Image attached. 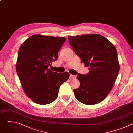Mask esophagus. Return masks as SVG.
I'll return each mask as SVG.
<instances>
[{
  "label": "esophagus",
  "instance_id": "1",
  "mask_svg": "<svg viewBox=\"0 0 133 133\" xmlns=\"http://www.w3.org/2000/svg\"><path fill=\"white\" fill-rule=\"evenodd\" d=\"M69 77H70V78H72V79H75V78H76V76L73 75L72 74H70Z\"/></svg>",
  "mask_w": 133,
  "mask_h": 133
}]
</instances>
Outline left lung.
<instances>
[{
  "label": "left lung",
  "instance_id": "left-lung-1",
  "mask_svg": "<svg viewBox=\"0 0 133 133\" xmlns=\"http://www.w3.org/2000/svg\"><path fill=\"white\" fill-rule=\"evenodd\" d=\"M69 44L89 67L86 75L78 74L80 86L74 90L75 96L81 103L92 105L100 103L108 95L119 71L115 47L99 34L68 36Z\"/></svg>",
  "mask_w": 133,
  "mask_h": 133
}]
</instances>
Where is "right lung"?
I'll list each match as a JSON object with an SVG mask.
<instances>
[{
    "instance_id": "obj_1",
    "label": "right lung",
    "mask_w": 133,
    "mask_h": 133,
    "mask_svg": "<svg viewBox=\"0 0 133 133\" xmlns=\"http://www.w3.org/2000/svg\"><path fill=\"white\" fill-rule=\"evenodd\" d=\"M65 37L34 35L21 46L16 71L23 90L34 102L46 105L58 96L59 87L69 77L68 72L58 73L49 68L58 58Z\"/></svg>"
}]
</instances>
